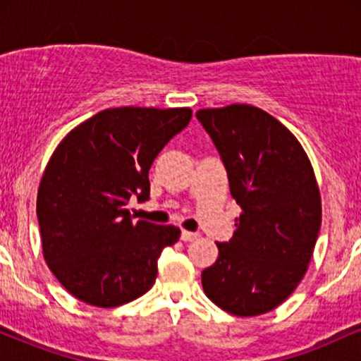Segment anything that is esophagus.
<instances>
[{
	"label": "esophagus",
	"instance_id": "34e87169",
	"mask_svg": "<svg viewBox=\"0 0 361 361\" xmlns=\"http://www.w3.org/2000/svg\"><path fill=\"white\" fill-rule=\"evenodd\" d=\"M198 233H190V231H183V233H181V241H185V243H192V241H195V239H198Z\"/></svg>",
	"mask_w": 361,
	"mask_h": 361
}]
</instances>
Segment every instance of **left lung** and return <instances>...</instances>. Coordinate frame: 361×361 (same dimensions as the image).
Masks as SVG:
<instances>
[{
  "instance_id": "obj_1",
  "label": "left lung",
  "mask_w": 361,
  "mask_h": 361,
  "mask_svg": "<svg viewBox=\"0 0 361 361\" xmlns=\"http://www.w3.org/2000/svg\"><path fill=\"white\" fill-rule=\"evenodd\" d=\"M197 118L212 137L243 210L233 239L217 243V261L202 271V287L234 316L270 312L304 279L321 229L312 164L295 135L258 106L204 109Z\"/></svg>"
}]
</instances>
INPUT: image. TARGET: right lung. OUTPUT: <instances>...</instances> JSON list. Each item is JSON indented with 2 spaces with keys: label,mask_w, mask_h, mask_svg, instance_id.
<instances>
[{
  "label": "right lung",
  "mask_w": 361,
  "mask_h": 361,
  "mask_svg": "<svg viewBox=\"0 0 361 361\" xmlns=\"http://www.w3.org/2000/svg\"><path fill=\"white\" fill-rule=\"evenodd\" d=\"M190 118V109H109L56 147L40 180L37 217L45 263L76 299L118 307L154 285L157 258L181 231L134 222L127 204L130 197L149 200L152 161Z\"/></svg>",
  "instance_id": "right-lung-1"
}]
</instances>
